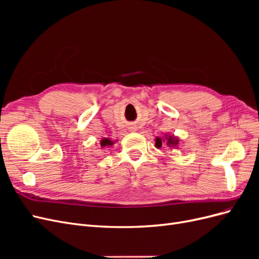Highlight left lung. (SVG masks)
Listing matches in <instances>:
<instances>
[{
    "mask_svg": "<svg viewBox=\"0 0 259 259\" xmlns=\"http://www.w3.org/2000/svg\"><path fill=\"white\" fill-rule=\"evenodd\" d=\"M162 142L165 143V145L169 148V149H177L180 143V139L174 135H169V134H165L163 137V139L161 137H156L155 138V147L156 148H161L162 147Z\"/></svg>",
    "mask_w": 259,
    "mask_h": 259,
    "instance_id": "1",
    "label": "left lung"
}]
</instances>
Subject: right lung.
Listing matches in <instances>:
<instances>
[{"label":"right lung","instance_id":"right-lung-1","mask_svg":"<svg viewBox=\"0 0 259 259\" xmlns=\"http://www.w3.org/2000/svg\"><path fill=\"white\" fill-rule=\"evenodd\" d=\"M114 144V142H112L111 139H109V138H103L101 139V142H100V146L101 147H106V146H112Z\"/></svg>","mask_w":259,"mask_h":259}]
</instances>
